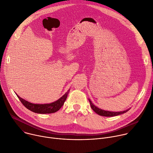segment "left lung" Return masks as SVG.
<instances>
[{"mask_svg": "<svg viewBox=\"0 0 153 153\" xmlns=\"http://www.w3.org/2000/svg\"><path fill=\"white\" fill-rule=\"evenodd\" d=\"M89 100L90 105L91 108L94 111V112L97 114H98L99 115L101 116H103V117H115V116H117L123 114H124L127 112L129 110H124L123 111V112H109V111H105V110H103L101 108H99L98 107H97L96 106H95L92 102L91 101Z\"/></svg>", "mask_w": 153, "mask_h": 153, "instance_id": "obj_1", "label": "left lung"}]
</instances>
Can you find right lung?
I'll list each match as a JSON object with an SVG mask.
<instances>
[{"mask_svg":"<svg viewBox=\"0 0 153 153\" xmlns=\"http://www.w3.org/2000/svg\"><path fill=\"white\" fill-rule=\"evenodd\" d=\"M69 90L62 96L57 101H55L52 103L46 104H32L28 101H27L20 97L16 94L18 98L22 102V104L27 109L30 110V111L37 114H52L58 111L64 104L65 101H66L68 94L69 93Z\"/></svg>","mask_w":153,"mask_h":153,"instance_id":"obj_1","label":"right lung"}]
</instances>
